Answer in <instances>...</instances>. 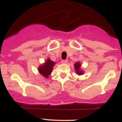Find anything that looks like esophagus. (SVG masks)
<instances>
[{"instance_id": "34e87169", "label": "esophagus", "mask_w": 122, "mask_h": 122, "mask_svg": "<svg viewBox=\"0 0 122 122\" xmlns=\"http://www.w3.org/2000/svg\"><path fill=\"white\" fill-rule=\"evenodd\" d=\"M68 62V60H67V59H65V60H62V63H67Z\"/></svg>"}]
</instances>
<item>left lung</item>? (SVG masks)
<instances>
[{
  "label": "left lung",
  "mask_w": 122,
  "mask_h": 122,
  "mask_svg": "<svg viewBox=\"0 0 122 122\" xmlns=\"http://www.w3.org/2000/svg\"><path fill=\"white\" fill-rule=\"evenodd\" d=\"M80 64L79 62H77L74 64V67H75V70L76 71V72L77 73V74L79 75H81L83 74V72L82 71H80Z\"/></svg>",
  "instance_id": "8db88e82"
}]
</instances>
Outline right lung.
I'll list each match as a JSON object with an SVG mask.
<instances>
[{
	"instance_id": "add662e5",
	"label": "right lung",
	"mask_w": 122,
	"mask_h": 122,
	"mask_svg": "<svg viewBox=\"0 0 122 122\" xmlns=\"http://www.w3.org/2000/svg\"><path fill=\"white\" fill-rule=\"evenodd\" d=\"M54 64H55V62H53V61H51L50 59H48L46 61L44 65L39 66V72L42 76H45V77L47 78L49 75L52 72V68H53Z\"/></svg>"
}]
</instances>
